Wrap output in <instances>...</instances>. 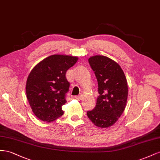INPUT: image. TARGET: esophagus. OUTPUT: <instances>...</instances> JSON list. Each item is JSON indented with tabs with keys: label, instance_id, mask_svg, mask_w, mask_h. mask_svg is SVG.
Wrapping results in <instances>:
<instances>
[{
	"label": "esophagus",
	"instance_id": "1",
	"mask_svg": "<svg viewBox=\"0 0 160 160\" xmlns=\"http://www.w3.org/2000/svg\"><path fill=\"white\" fill-rule=\"evenodd\" d=\"M82 96L81 94H80V95H78V96H76L75 98H76L77 100H80V99L82 98Z\"/></svg>",
	"mask_w": 160,
	"mask_h": 160
}]
</instances>
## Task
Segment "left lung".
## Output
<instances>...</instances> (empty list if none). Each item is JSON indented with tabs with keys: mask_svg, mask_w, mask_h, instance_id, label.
Wrapping results in <instances>:
<instances>
[{
	"mask_svg": "<svg viewBox=\"0 0 160 160\" xmlns=\"http://www.w3.org/2000/svg\"><path fill=\"white\" fill-rule=\"evenodd\" d=\"M88 62L97 77L99 94L94 108L87 111V116L96 126L107 128L115 124L125 108L127 79L120 66L109 58L95 56Z\"/></svg>",
	"mask_w": 160,
	"mask_h": 160,
	"instance_id": "left-lung-1",
	"label": "left lung"
}]
</instances>
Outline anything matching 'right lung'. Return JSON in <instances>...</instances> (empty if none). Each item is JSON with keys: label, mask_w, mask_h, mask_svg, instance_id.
Segmentation results:
<instances>
[{"label": "right lung", "mask_w": 160, "mask_h": 160, "mask_svg": "<svg viewBox=\"0 0 160 160\" xmlns=\"http://www.w3.org/2000/svg\"><path fill=\"white\" fill-rule=\"evenodd\" d=\"M77 60V57L52 55L31 71L26 83L27 98L40 120L51 122L63 114L62 107L70 88L66 73Z\"/></svg>", "instance_id": "obj_1"}]
</instances>
